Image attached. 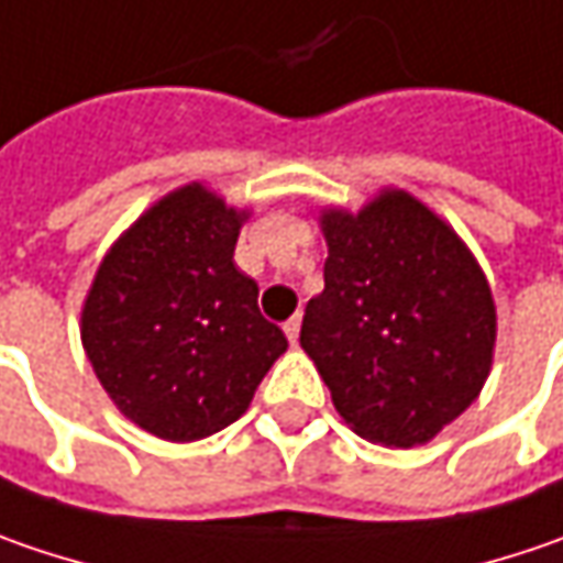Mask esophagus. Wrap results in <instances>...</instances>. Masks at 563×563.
Returning <instances> with one entry per match:
<instances>
[{"mask_svg":"<svg viewBox=\"0 0 563 563\" xmlns=\"http://www.w3.org/2000/svg\"><path fill=\"white\" fill-rule=\"evenodd\" d=\"M285 335H288V342L295 345L297 335H300V313H297V317H291V320L285 323Z\"/></svg>","mask_w":563,"mask_h":563,"instance_id":"1","label":"esophagus"}]
</instances>
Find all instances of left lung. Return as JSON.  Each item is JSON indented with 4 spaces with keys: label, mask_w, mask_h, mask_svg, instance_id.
<instances>
[{
    "label": "left lung",
    "mask_w": 563,
    "mask_h": 563,
    "mask_svg": "<svg viewBox=\"0 0 563 563\" xmlns=\"http://www.w3.org/2000/svg\"><path fill=\"white\" fill-rule=\"evenodd\" d=\"M325 288L300 349L354 434L408 450L434 440L492 374L497 307L465 240L406 189L320 211Z\"/></svg>",
    "instance_id": "left-lung-1"
}]
</instances>
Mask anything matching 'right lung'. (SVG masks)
<instances>
[{"label":"right lung","mask_w":563,"mask_h":563,"mask_svg":"<svg viewBox=\"0 0 563 563\" xmlns=\"http://www.w3.org/2000/svg\"><path fill=\"white\" fill-rule=\"evenodd\" d=\"M246 218L206 184L177 186L113 240L85 295L81 345L103 393L161 440L234 424L288 349L234 263Z\"/></svg>","instance_id":"1"}]
</instances>
